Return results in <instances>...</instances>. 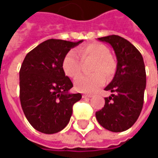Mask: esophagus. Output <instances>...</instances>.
<instances>
[{"label":"esophagus","instance_id":"1","mask_svg":"<svg viewBox=\"0 0 158 158\" xmlns=\"http://www.w3.org/2000/svg\"><path fill=\"white\" fill-rule=\"evenodd\" d=\"M92 96H93L92 94H83V95H82V97H83V98H91Z\"/></svg>","mask_w":158,"mask_h":158}]
</instances>
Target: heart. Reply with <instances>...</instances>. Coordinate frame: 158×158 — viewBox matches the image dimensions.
Here are the masks:
<instances>
[{
	"label": "heart",
	"instance_id": "1",
	"mask_svg": "<svg viewBox=\"0 0 158 158\" xmlns=\"http://www.w3.org/2000/svg\"><path fill=\"white\" fill-rule=\"evenodd\" d=\"M79 55L82 61L94 60L89 75L80 76L75 80V88L82 93H93L105 83L106 78L110 79L116 72V64L110 56L109 48L101 43H89L79 49ZM62 67L70 78L75 79L81 72V60L76 52L69 51L63 59Z\"/></svg>",
	"mask_w": 158,
	"mask_h": 158
}]
</instances>
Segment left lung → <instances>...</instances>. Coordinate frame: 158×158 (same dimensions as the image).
Here are the masks:
<instances>
[{
  "mask_svg": "<svg viewBox=\"0 0 158 158\" xmlns=\"http://www.w3.org/2000/svg\"><path fill=\"white\" fill-rule=\"evenodd\" d=\"M98 40L113 48L118 64L112 81L104 88L114 94L105 98L104 107L95 112V117L107 130L124 132L136 122L143 106L146 88L143 58L134 45L118 35Z\"/></svg>",
  "mask_w": 158,
  "mask_h": 158,
  "instance_id": "8db88e82",
  "label": "left lung"
}]
</instances>
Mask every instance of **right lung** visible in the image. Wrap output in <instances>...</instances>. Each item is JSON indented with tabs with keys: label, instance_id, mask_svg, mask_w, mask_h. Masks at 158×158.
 Masks as SVG:
<instances>
[{
	"label": "right lung",
	"instance_id": "1",
	"mask_svg": "<svg viewBox=\"0 0 158 158\" xmlns=\"http://www.w3.org/2000/svg\"><path fill=\"white\" fill-rule=\"evenodd\" d=\"M82 41L50 39L24 57L19 72L20 102L31 127L40 133L62 131L70 121L73 104L82 97L79 93H69L73 84L62 67L64 56Z\"/></svg>",
	"mask_w": 158,
	"mask_h": 158
}]
</instances>
